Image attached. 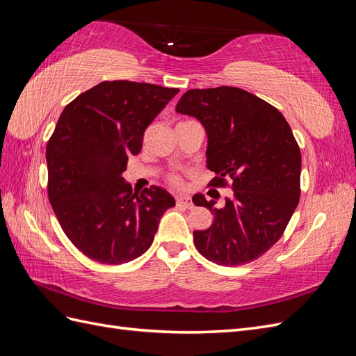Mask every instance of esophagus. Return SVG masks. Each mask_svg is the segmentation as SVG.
Listing matches in <instances>:
<instances>
[{"label":"esophagus","mask_w":356,"mask_h":356,"mask_svg":"<svg viewBox=\"0 0 356 356\" xmlns=\"http://www.w3.org/2000/svg\"><path fill=\"white\" fill-rule=\"evenodd\" d=\"M177 204H178V207H184V208H193L191 199L187 197V196H179V197H177Z\"/></svg>","instance_id":"obj_1"}]
</instances>
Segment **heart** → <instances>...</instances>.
I'll use <instances>...</instances> for the list:
<instances>
[{"instance_id":"1","label":"heart","mask_w":356,"mask_h":356,"mask_svg":"<svg viewBox=\"0 0 356 356\" xmlns=\"http://www.w3.org/2000/svg\"><path fill=\"white\" fill-rule=\"evenodd\" d=\"M166 181H168V184L172 186V187H177L178 188V187L182 186V178H181L179 174H170V175H168Z\"/></svg>"}]
</instances>
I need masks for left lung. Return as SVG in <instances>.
Masks as SVG:
<instances>
[{
    "mask_svg": "<svg viewBox=\"0 0 356 356\" xmlns=\"http://www.w3.org/2000/svg\"><path fill=\"white\" fill-rule=\"evenodd\" d=\"M177 113L196 117L208 134V187L233 193L222 208L202 195L213 221L193 232L197 251L220 266L251 263L281 239L300 200L301 153L285 117L273 105L239 88L190 89ZM218 191L209 190L213 199Z\"/></svg>",
    "mask_w": 356,
    "mask_h": 356,
    "instance_id": "left-lung-1",
    "label": "left lung"
}]
</instances>
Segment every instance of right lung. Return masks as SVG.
Returning a JSON list of instances; mask_svg holds the SVG:
<instances>
[{
  "label": "right lung",
  "mask_w": 356,
  "mask_h": 356,
  "mask_svg": "<svg viewBox=\"0 0 356 356\" xmlns=\"http://www.w3.org/2000/svg\"><path fill=\"white\" fill-rule=\"evenodd\" d=\"M178 89L127 80L102 81L63 108L50 136L47 195L71 243L101 264H123L152 245L159 221L175 207L152 186L134 193L124 182L129 156Z\"/></svg>",
  "instance_id": "obj_1"
}]
</instances>
